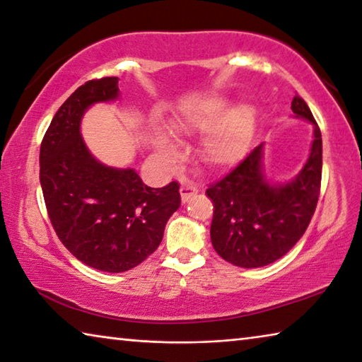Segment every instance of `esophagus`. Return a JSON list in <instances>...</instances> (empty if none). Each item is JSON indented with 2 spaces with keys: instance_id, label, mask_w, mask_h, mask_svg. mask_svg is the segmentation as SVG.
Segmentation results:
<instances>
[{
  "instance_id": "34e87169",
  "label": "esophagus",
  "mask_w": 362,
  "mask_h": 362,
  "mask_svg": "<svg viewBox=\"0 0 362 362\" xmlns=\"http://www.w3.org/2000/svg\"><path fill=\"white\" fill-rule=\"evenodd\" d=\"M180 192H181V200L182 202H189V200H191L195 194L199 192V189H197V186L194 185V182H185V185L181 186V189H180Z\"/></svg>"
}]
</instances>
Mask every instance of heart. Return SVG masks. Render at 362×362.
I'll use <instances>...</instances> for the list:
<instances>
[{
  "label": "heart",
  "instance_id": "heart-1",
  "mask_svg": "<svg viewBox=\"0 0 362 362\" xmlns=\"http://www.w3.org/2000/svg\"><path fill=\"white\" fill-rule=\"evenodd\" d=\"M224 99H210L200 104L176 129L206 132L200 144V157L210 168H223L244 156L257 128V110L250 104H237L226 110ZM160 149L168 151L167 136H158Z\"/></svg>",
  "mask_w": 362,
  "mask_h": 362
}]
</instances>
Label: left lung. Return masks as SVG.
Here are the masks:
<instances>
[{
    "mask_svg": "<svg viewBox=\"0 0 362 362\" xmlns=\"http://www.w3.org/2000/svg\"><path fill=\"white\" fill-rule=\"evenodd\" d=\"M292 110L315 127L310 158L295 180L269 185L262 170L259 144L205 191L213 204V248L239 268H262L284 257L305 234L316 211L322 177L321 129L298 94Z\"/></svg>",
    "mask_w": 362,
    "mask_h": 362,
    "instance_id": "1",
    "label": "left lung"
}]
</instances>
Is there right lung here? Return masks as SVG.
<instances>
[{"instance_id":"1","label":"right lung","mask_w":362,"mask_h":362,"mask_svg":"<svg viewBox=\"0 0 362 362\" xmlns=\"http://www.w3.org/2000/svg\"><path fill=\"white\" fill-rule=\"evenodd\" d=\"M117 96V76L76 88L40 147V182L59 240L81 263L105 272L132 269L156 252L181 205L176 181L153 189L134 170L105 167L88 152L80 134L83 114Z\"/></svg>"}]
</instances>
